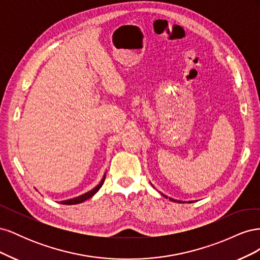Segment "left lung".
Masks as SVG:
<instances>
[{
    "instance_id": "left-lung-1",
    "label": "left lung",
    "mask_w": 260,
    "mask_h": 260,
    "mask_svg": "<svg viewBox=\"0 0 260 260\" xmlns=\"http://www.w3.org/2000/svg\"><path fill=\"white\" fill-rule=\"evenodd\" d=\"M169 200H170V201H172V202H176L175 200H172V199H169ZM179 203H180V202H179ZM190 203H191V202H190Z\"/></svg>"
}]
</instances>
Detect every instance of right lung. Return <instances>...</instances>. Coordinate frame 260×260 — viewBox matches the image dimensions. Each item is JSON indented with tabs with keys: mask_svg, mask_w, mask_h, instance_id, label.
I'll return each mask as SVG.
<instances>
[{
	"mask_svg": "<svg viewBox=\"0 0 260 260\" xmlns=\"http://www.w3.org/2000/svg\"><path fill=\"white\" fill-rule=\"evenodd\" d=\"M105 177H106V176L104 175L103 179H102V181L99 183V185H96L95 187L92 188L91 191L86 192V193H84V194H82V195H80V196H78V198H75V199H72V200H67V201H62L61 204H65V205H74V204H79V203H82V202H84V201H86V200H89L90 198H92V196L100 190L101 186L103 185L104 181H105Z\"/></svg>",
	"mask_w": 260,
	"mask_h": 260,
	"instance_id": "right-lung-1",
	"label": "right lung"
}]
</instances>
